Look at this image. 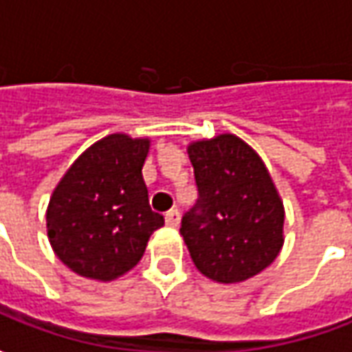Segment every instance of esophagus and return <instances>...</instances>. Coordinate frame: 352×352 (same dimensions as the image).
<instances>
[{"label": "esophagus", "mask_w": 352, "mask_h": 352, "mask_svg": "<svg viewBox=\"0 0 352 352\" xmlns=\"http://www.w3.org/2000/svg\"><path fill=\"white\" fill-rule=\"evenodd\" d=\"M165 222H167V226L177 228V226H179V222H181V212H179L177 208H171V210L165 214Z\"/></svg>", "instance_id": "1"}]
</instances>
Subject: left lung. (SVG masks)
<instances>
[{
    "instance_id": "1",
    "label": "left lung",
    "mask_w": 352,
    "mask_h": 352,
    "mask_svg": "<svg viewBox=\"0 0 352 352\" xmlns=\"http://www.w3.org/2000/svg\"><path fill=\"white\" fill-rule=\"evenodd\" d=\"M199 201L181 221L197 270L219 283H240L282 250L285 208L266 163L234 133L187 146Z\"/></svg>"
}]
</instances>
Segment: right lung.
<instances>
[{
	"label": "right lung",
	"mask_w": 352,
	"mask_h": 352,
	"mask_svg": "<svg viewBox=\"0 0 352 352\" xmlns=\"http://www.w3.org/2000/svg\"><path fill=\"white\" fill-rule=\"evenodd\" d=\"M149 138L110 133L85 149L53 189L47 236L56 258L74 274L112 282L146 252L165 221L153 212L142 169Z\"/></svg>",
	"instance_id": "add662e5"
}]
</instances>
